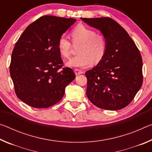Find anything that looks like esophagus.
<instances>
[{"instance_id": "obj_1", "label": "esophagus", "mask_w": 152, "mask_h": 152, "mask_svg": "<svg viewBox=\"0 0 152 152\" xmlns=\"http://www.w3.org/2000/svg\"><path fill=\"white\" fill-rule=\"evenodd\" d=\"M74 72H75V74L76 76L79 75V74H83V72L80 70H78V69H74Z\"/></svg>"}]
</instances>
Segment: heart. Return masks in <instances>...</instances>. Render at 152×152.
Here are the masks:
<instances>
[{
    "instance_id": "b5f03b06",
    "label": "heart",
    "mask_w": 152,
    "mask_h": 152,
    "mask_svg": "<svg viewBox=\"0 0 152 152\" xmlns=\"http://www.w3.org/2000/svg\"><path fill=\"white\" fill-rule=\"evenodd\" d=\"M71 37L74 45L80 46L78 56L70 59L66 65L71 68H86L92 63L97 64L101 61L107 50L106 39L103 35L96 34L95 31L79 25L72 31ZM72 44L66 36L60 37L58 48L64 58H69Z\"/></svg>"
}]
</instances>
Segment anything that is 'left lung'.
Instances as JSON below:
<instances>
[{
    "label": "left lung",
    "mask_w": 152,
    "mask_h": 152,
    "mask_svg": "<svg viewBox=\"0 0 152 152\" xmlns=\"http://www.w3.org/2000/svg\"><path fill=\"white\" fill-rule=\"evenodd\" d=\"M81 19L99 30L107 42L103 58L85 73L87 97L102 109H123L133 99L143 83L140 51L127 32L111 18Z\"/></svg>",
    "instance_id": "8db88e82"
}]
</instances>
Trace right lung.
<instances>
[{"label":"right lung","mask_w":152,"mask_h":152,"mask_svg":"<svg viewBox=\"0 0 152 152\" xmlns=\"http://www.w3.org/2000/svg\"><path fill=\"white\" fill-rule=\"evenodd\" d=\"M76 21L46 15L29 25L18 39L10 74L15 93L25 103L38 109L54 105L76 78L70 68H62L58 48L60 37Z\"/></svg>","instance_id":"1"}]
</instances>
